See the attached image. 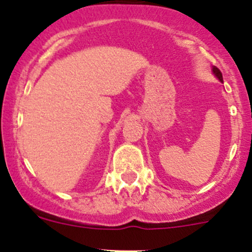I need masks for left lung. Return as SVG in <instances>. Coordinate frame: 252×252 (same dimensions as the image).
<instances>
[{
    "label": "left lung",
    "mask_w": 252,
    "mask_h": 252,
    "mask_svg": "<svg viewBox=\"0 0 252 252\" xmlns=\"http://www.w3.org/2000/svg\"><path fill=\"white\" fill-rule=\"evenodd\" d=\"M212 73L213 74H215V77L218 79V80L220 81V83H223V77H222V73H220V70L218 69L217 67H215V65H213L212 67Z\"/></svg>",
    "instance_id": "obj_1"
}]
</instances>
